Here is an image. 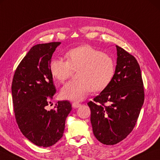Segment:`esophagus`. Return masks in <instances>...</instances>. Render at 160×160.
Segmentation results:
<instances>
[{"instance_id": "esophagus-1", "label": "esophagus", "mask_w": 160, "mask_h": 160, "mask_svg": "<svg viewBox=\"0 0 160 160\" xmlns=\"http://www.w3.org/2000/svg\"><path fill=\"white\" fill-rule=\"evenodd\" d=\"M72 108H79V107L81 106V104L79 103H78V102H73V103H72Z\"/></svg>"}]
</instances>
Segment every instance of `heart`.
Masks as SVG:
<instances>
[{"label": "heart", "mask_w": 160, "mask_h": 160, "mask_svg": "<svg viewBox=\"0 0 160 160\" xmlns=\"http://www.w3.org/2000/svg\"><path fill=\"white\" fill-rule=\"evenodd\" d=\"M66 61L52 59L50 63L51 75L60 82L78 70L79 80L70 81L62 88L61 94L66 99L81 101L92 91L99 92L108 86L115 72V62L108 54L89 45H82L68 51Z\"/></svg>", "instance_id": "b5f03b06"}]
</instances>
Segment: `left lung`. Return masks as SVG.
<instances>
[{"label":"left lung","mask_w":160,"mask_h":160,"mask_svg":"<svg viewBox=\"0 0 160 160\" xmlns=\"http://www.w3.org/2000/svg\"><path fill=\"white\" fill-rule=\"evenodd\" d=\"M111 81L94 101L91 110L93 133L106 145L119 143L133 130L144 102L141 68L135 57L119 46Z\"/></svg>","instance_id":"left-lung-1"}]
</instances>
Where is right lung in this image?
Segmentation results:
<instances>
[{"instance_id":"1","label":"right lung","mask_w":160,"mask_h":160,"mask_svg":"<svg viewBox=\"0 0 160 160\" xmlns=\"http://www.w3.org/2000/svg\"><path fill=\"white\" fill-rule=\"evenodd\" d=\"M60 42L32 47L14 72L12 95L18 127L26 138L40 147L53 146L63 136L65 122L72 109L68 101H58L48 110L56 93L50 71L52 54Z\"/></svg>"}]
</instances>
